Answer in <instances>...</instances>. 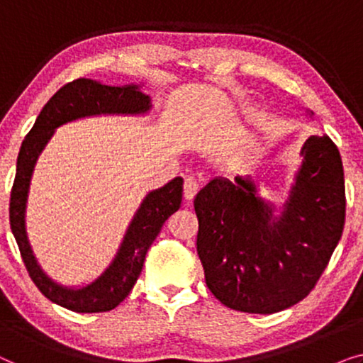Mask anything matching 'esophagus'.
Wrapping results in <instances>:
<instances>
[{"instance_id": "1", "label": "esophagus", "mask_w": 363, "mask_h": 363, "mask_svg": "<svg viewBox=\"0 0 363 363\" xmlns=\"http://www.w3.org/2000/svg\"><path fill=\"white\" fill-rule=\"evenodd\" d=\"M198 190H200V182L195 177H188L185 183H183V193H185L186 200H193Z\"/></svg>"}]
</instances>
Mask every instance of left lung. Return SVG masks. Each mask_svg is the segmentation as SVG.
Wrapping results in <instances>:
<instances>
[{
    "label": "left lung",
    "mask_w": 363,
    "mask_h": 363,
    "mask_svg": "<svg viewBox=\"0 0 363 363\" xmlns=\"http://www.w3.org/2000/svg\"><path fill=\"white\" fill-rule=\"evenodd\" d=\"M279 216L251 177H216L195 198L196 251L208 289L221 304L274 314L304 299L329 264L345 223L339 148L311 135Z\"/></svg>",
    "instance_id": "8db88e82"
}]
</instances>
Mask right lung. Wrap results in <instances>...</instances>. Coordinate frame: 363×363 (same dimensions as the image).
Masks as SVG:
<instances>
[{
    "instance_id": "right-lung-1",
    "label": "right lung",
    "mask_w": 363,
    "mask_h": 363,
    "mask_svg": "<svg viewBox=\"0 0 363 363\" xmlns=\"http://www.w3.org/2000/svg\"><path fill=\"white\" fill-rule=\"evenodd\" d=\"M150 97L138 86H104L92 79H76L59 89L43 107L36 122L23 140L18 155L11 200L9 225L18 242L24 266L34 284L49 301L74 312H107L128 296L140 276L145 255L160 233L163 223L182 205L183 178L177 177L165 186L148 193L128 225L117 256L96 281L84 287H64L44 274L34 257L26 236L24 213L31 175L39 155L54 135V130L76 118L101 113H145L150 111Z\"/></svg>"
}]
</instances>
